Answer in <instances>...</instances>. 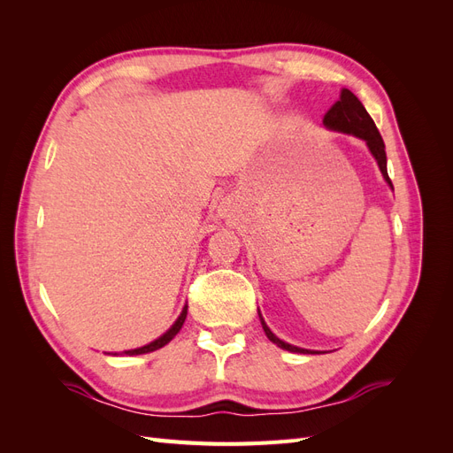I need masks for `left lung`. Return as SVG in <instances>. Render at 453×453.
<instances>
[{
    "instance_id": "8db88e82",
    "label": "left lung",
    "mask_w": 453,
    "mask_h": 453,
    "mask_svg": "<svg viewBox=\"0 0 453 453\" xmlns=\"http://www.w3.org/2000/svg\"><path fill=\"white\" fill-rule=\"evenodd\" d=\"M323 125L326 128H331V130L353 134V135H357V138L365 140L368 149H370V153H372L374 158L378 160V166H380V170L383 173V180H386L393 187L389 175H388L386 143H383L372 117L366 113V109H365V105L361 104V100L357 98V96H355L348 88H342L338 102L325 113ZM260 323H263V328H265L268 340L273 342V344H276V346H280V348H283L287 351H295V353H313V351H308V349H303V348L285 344L283 340H280L276 334L270 331V328L266 326V323L263 321V318H260Z\"/></svg>"
}]
</instances>
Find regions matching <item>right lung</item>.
<instances>
[{"label":"right lung","instance_id":"add662e5","mask_svg":"<svg viewBox=\"0 0 453 453\" xmlns=\"http://www.w3.org/2000/svg\"><path fill=\"white\" fill-rule=\"evenodd\" d=\"M185 319H187V306L183 308V311H181V315L180 318H177V321L172 325V328L168 333H164L158 340H155V342H150V344H147V346H143V348H138V349H130V351H125L127 355H142V353H149V351H155V349H160L162 346H166L168 342L181 331V326H183V323H185Z\"/></svg>","mask_w":453,"mask_h":453}]
</instances>
